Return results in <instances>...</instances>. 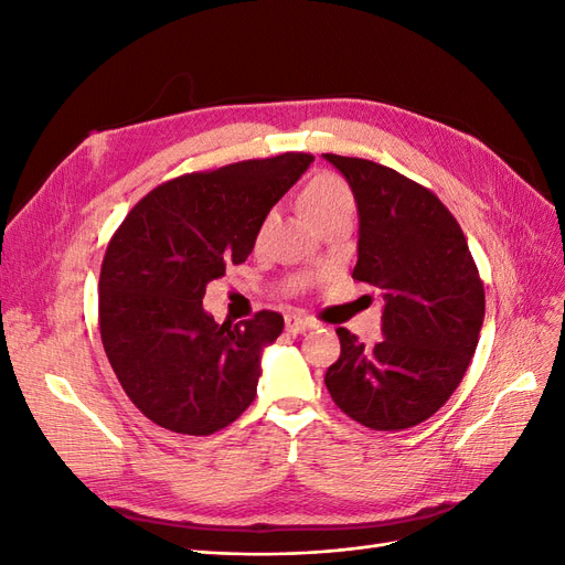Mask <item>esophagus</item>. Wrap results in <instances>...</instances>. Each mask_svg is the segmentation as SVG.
<instances>
[{
	"label": "esophagus",
	"mask_w": 565,
	"mask_h": 565,
	"mask_svg": "<svg viewBox=\"0 0 565 565\" xmlns=\"http://www.w3.org/2000/svg\"><path fill=\"white\" fill-rule=\"evenodd\" d=\"M285 328L289 334H299V332H306L313 328V320L311 318H301L297 313H289L285 316Z\"/></svg>",
	"instance_id": "esophagus-1"
}]
</instances>
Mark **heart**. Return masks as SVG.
Segmentation results:
<instances>
[{
	"label": "heart",
	"mask_w": 565,
	"mask_h": 565,
	"mask_svg": "<svg viewBox=\"0 0 565 565\" xmlns=\"http://www.w3.org/2000/svg\"><path fill=\"white\" fill-rule=\"evenodd\" d=\"M299 204H301V212L306 214V218H309L316 226L318 221H322L324 216H330L334 212L353 210V195L349 191V185L339 177L318 174L309 183H306V188L301 191V198H299Z\"/></svg>",
	"instance_id": "obj_1"
}]
</instances>
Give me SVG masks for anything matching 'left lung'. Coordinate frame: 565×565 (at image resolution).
Here are the masks:
<instances>
[{
    "label": "left lung",
    "instance_id": "obj_1",
    "mask_svg": "<svg viewBox=\"0 0 565 565\" xmlns=\"http://www.w3.org/2000/svg\"><path fill=\"white\" fill-rule=\"evenodd\" d=\"M322 158L347 179L358 207L353 278L384 299V337L374 347L337 330L341 353L324 386L367 429H409L438 413L465 377L483 328V282L465 233L431 191L377 162Z\"/></svg>",
    "mask_w": 565,
    "mask_h": 565
}]
</instances>
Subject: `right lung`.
<instances>
[{
	"label": "right lung",
	"mask_w": 565,
	"mask_h": 565,
	"mask_svg": "<svg viewBox=\"0 0 565 565\" xmlns=\"http://www.w3.org/2000/svg\"><path fill=\"white\" fill-rule=\"evenodd\" d=\"M311 162L282 152L167 181L113 235L98 280L100 341L129 401L162 429L210 436L252 405L264 349L285 320L259 311L218 324L202 299L252 254L273 204Z\"/></svg>",
	"instance_id": "add662e5"
}]
</instances>
